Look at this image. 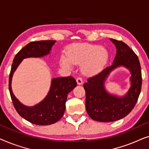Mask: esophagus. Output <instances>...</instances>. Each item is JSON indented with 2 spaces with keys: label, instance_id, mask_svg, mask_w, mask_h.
I'll list each match as a JSON object with an SVG mask.
<instances>
[{
  "label": "esophagus",
  "instance_id": "esophagus-1",
  "mask_svg": "<svg viewBox=\"0 0 149 149\" xmlns=\"http://www.w3.org/2000/svg\"><path fill=\"white\" fill-rule=\"evenodd\" d=\"M83 79L81 77H77V83L78 85H82L83 84Z\"/></svg>",
  "mask_w": 149,
  "mask_h": 149
}]
</instances>
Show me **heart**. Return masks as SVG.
Wrapping results in <instances>:
<instances>
[{"label": "heart", "mask_w": 149, "mask_h": 149, "mask_svg": "<svg viewBox=\"0 0 149 149\" xmlns=\"http://www.w3.org/2000/svg\"><path fill=\"white\" fill-rule=\"evenodd\" d=\"M109 58L108 50L98 45L75 44L68 49L67 55H62L60 63L68 69L72 68L73 64H82L83 72L93 76L104 70Z\"/></svg>", "instance_id": "obj_1"}]
</instances>
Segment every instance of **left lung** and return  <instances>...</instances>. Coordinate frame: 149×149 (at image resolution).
<instances>
[{
    "label": "left lung",
    "instance_id": "obj_1",
    "mask_svg": "<svg viewBox=\"0 0 149 149\" xmlns=\"http://www.w3.org/2000/svg\"><path fill=\"white\" fill-rule=\"evenodd\" d=\"M111 40L117 49L113 64L89 78L83 85L87 113L91 119L100 122L117 121L127 116L135 107L142 87L141 67L137 55L125 42L113 38ZM119 66L125 67L131 72V86L121 97L109 94L104 86L111 71Z\"/></svg>",
    "mask_w": 149,
    "mask_h": 149
}]
</instances>
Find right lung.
I'll use <instances>...</instances> for the list:
<instances>
[{"label":"right lung","instance_id":"obj_1","mask_svg":"<svg viewBox=\"0 0 149 149\" xmlns=\"http://www.w3.org/2000/svg\"><path fill=\"white\" fill-rule=\"evenodd\" d=\"M56 42V40H40L26 45L16 54L10 72L9 89L14 107L22 117L35 125H51L62 117L66 109L67 96L77 86L76 80L71 76L54 78L47 96L37 104L27 107L20 102L14 95L11 89L12 77L24 59L47 56Z\"/></svg>","mask_w":149,"mask_h":149}]
</instances>
